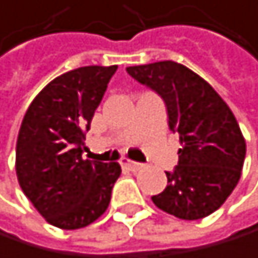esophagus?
Returning a JSON list of instances; mask_svg holds the SVG:
<instances>
[{
  "instance_id": "34e87169",
  "label": "esophagus",
  "mask_w": 258,
  "mask_h": 258,
  "mask_svg": "<svg viewBox=\"0 0 258 258\" xmlns=\"http://www.w3.org/2000/svg\"><path fill=\"white\" fill-rule=\"evenodd\" d=\"M120 164H122V167L128 168V170H132V172H138V170H141V168L144 167V164L135 162V161H130V159H123Z\"/></svg>"
}]
</instances>
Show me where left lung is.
<instances>
[{
  "instance_id": "1",
  "label": "left lung",
  "mask_w": 258,
  "mask_h": 258,
  "mask_svg": "<svg viewBox=\"0 0 258 258\" xmlns=\"http://www.w3.org/2000/svg\"><path fill=\"white\" fill-rule=\"evenodd\" d=\"M126 73L162 97L168 126L179 135L178 165L165 172L167 187L152 197L153 203L181 220L211 215L235 189L246 156L231 108L204 79L176 61L128 66Z\"/></svg>"
}]
</instances>
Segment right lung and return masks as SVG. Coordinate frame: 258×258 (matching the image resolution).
<instances>
[{"mask_svg": "<svg viewBox=\"0 0 258 258\" xmlns=\"http://www.w3.org/2000/svg\"><path fill=\"white\" fill-rule=\"evenodd\" d=\"M117 66H83L47 83L29 105L17 139V176L40 215L60 229L94 223L120 176L117 162L83 159L85 133Z\"/></svg>", "mask_w": 258, "mask_h": 258, "instance_id": "right-lung-1", "label": "right lung"}]
</instances>
